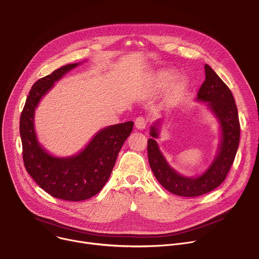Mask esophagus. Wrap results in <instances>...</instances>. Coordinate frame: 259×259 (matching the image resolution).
<instances>
[{
  "label": "esophagus",
  "instance_id": "1",
  "mask_svg": "<svg viewBox=\"0 0 259 259\" xmlns=\"http://www.w3.org/2000/svg\"><path fill=\"white\" fill-rule=\"evenodd\" d=\"M147 122H148L147 118H145L143 116H139V117L136 118L135 125H136V127L138 130H144L146 127V125H147Z\"/></svg>",
  "mask_w": 259,
  "mask_h": 259
}]
</instances>
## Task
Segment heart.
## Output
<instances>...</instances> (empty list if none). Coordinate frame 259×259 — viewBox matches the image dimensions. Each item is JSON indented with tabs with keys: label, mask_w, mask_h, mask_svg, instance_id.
<instances>
[{
	"label": "heart",
	"mask_w": 259,
	"mask_h": 259,
	"mask_svg": "<svg viewBox=\"0 0 259 259\" xmlns=\"http://www.w3.org/2000/svg\"><path fill=\"white\" fill-rule=\"evenodd\" d=\"M173 78H174V73L172 71H169V70L161 71L157 74V86L160 88H164L172 82ZM183 87H184V84L182 82L176 84V86L174 87L173 93H175V94L178 93L183 89Z\"/></svg>",
	"instance_id": "1"
}]
</instances>
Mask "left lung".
Masks as SVG:
<instances>
[{
  "label": "left lung",
  "instance_id": "left-lung-1",
  "mask_svg": "<svg viewBox=\"0 0 259 259\" xmlns=\"http://www.w3.org/2000/svg\"><path fill=\"white\" fill-rule=\"evenodd\" d=\"M205 81L197 93V101L206 103L218 118L221 127V142L210 166L197 177H187L177 173L169 166L162 154L155 139L158 138L157 121L150 128L147 143L148 161L157 180L166 190L177 196L197 197L206 194L220 186L233 164L240 143V120L233 95L210 66L205 64Z\"/></svg>",
  "mask_w": 259,
  "mask_h": 259
}]
</instances>
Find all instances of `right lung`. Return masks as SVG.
Returning <instances> with one entry per match:
<instances>
[{"instance_id":"1","label":"right lung","mask_w":259,"mask_h":259,"mask_svg":"<svg viewBox=\"0 0 259 259\" xmlns=\"http://www.w3.org/2000/svg\"><path fill=\"white\" fill-rule=\"evenodd\" d=\"M79 64H67L38 79L29 92L19 121L27 172L51 196L67 201L86 200L104 188L134 126L133 121H127L105 127L84 150L69 157H56L40 145L34 128L35 109L54 83Z\"/></svg>"}]
</instances>
